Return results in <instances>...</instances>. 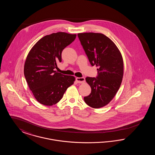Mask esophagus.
Listing matches in <instances>:
<instances>
[{
    "mask_svg": "<svg viewBox=\"0 0 155 155\" xmlns=\"http://www.w3.org/2000/svg\"><path fill=\"white\" fill-rule=\"evenodd\" d=\"M75 80H76V81H77L78 83H80V84L83 83V82H85V78H84V77H80V78L77 77V78H75Z\"/></svg>",
    "mask_w": 155,
    "mask_h": 155,
    "instance_id": "1",
    "label": "esophagus"
}]
</instances>
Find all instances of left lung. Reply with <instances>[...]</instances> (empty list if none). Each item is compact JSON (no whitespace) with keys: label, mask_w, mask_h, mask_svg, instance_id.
<instances>
[{"label":"left lung","mask_w":155,"mask_h":155,"mask_svg":"<svg viewBox=\"0 0 155 155\" xmlns=\"http://www.w3.org/2000/svg\"><path fill=\"white\" fill-rule=\"evenodd\" d=\"M78 37L92 66L97 67L96 77H87L91 88L84 97L88 106L97 109L110 102L121 85L123 77V60L117 47L102 34L86 32Z\"/></svg>","instance_id":"obj_1"}]
</instances>
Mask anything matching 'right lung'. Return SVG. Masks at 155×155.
Masks as SVG:
<instances>
[{"label":"right lung","instance_id":"right-lung-1","mask_svg":"<svg viewBox=\"0 0 155 155\" xmlns=\"http://www.w3.org/2000/svg\"><path fill=\"white\" fill-rule=\"evenodd\" d=\"M77 35L59 32L39 39L29 52L24 73L30 90L37 101L52 106L61 99L75 78L55 71L61 61V53Z\"/></svg>","mask_w":155,"mask_h":155}]
</instances>
